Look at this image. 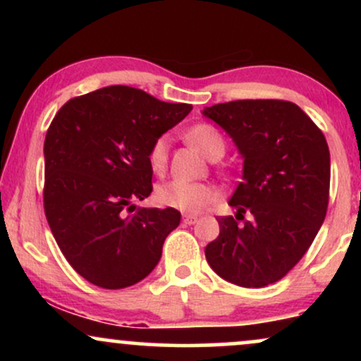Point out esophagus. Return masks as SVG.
Instances as JSON below:
<instances>
[{"label": "esophagus", "mask_w": 361, "mask_h": 361, "mask_svg": "<svg viewBox=\"0 0 361 361\" xmlns=\"http://www.w3.org/2000/svg\"><path fill=\"white\" fill-rule=\"evenodd\" d=\"M197 221H198L197 215H188V214L183 215V222L188 224V226H192V224H195Z\"/></svg>", "instance_id": "esophagus-1"}]
</instances>
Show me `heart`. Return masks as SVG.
I'll return each instance as SVG.
<instances>
[{"label": "heart", "instance_id": "1", "mask_svg": "<svg viewBox=\"0 0 361 361\" xmlns=\"http://www.w3.org/2000/svg\"><path fill=\"white\" fill-rule=\"evenodd\" d=\"M186 139L193 144L202 154L215 159L226 151V140L222 134L210 123H197L186 130ZM149 168L161 175L168 164V139L157 137L147 152ZM156 198L163 207L180 210L185 214H198L207 205L217 200V192L210 185L190 183V181L173 180L163 183L156 190Z\"/></svg>", "mask_w": 361, "mask_h": 361}]
</instances>
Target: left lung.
Wrapping results in <instances>:
<instances>
[{
	"mask_svg": "<svg viewBox=\"0 0 361 361\" xmlns=\"http://www.w3.org/2000/svg\"><path fill=\"white\" fill-rule=\"evenodd\" d=\"M205 117L233 137L244 157L243 181L207 244L212 270L231 283L259 288L283 279L305 255L329 204L331 159L324 134L295 103L235 100L207 106ZM250 212L252 217L244 219Z\"/></svg>",
	"mask_w": 361,
	"mask_h": 361,
	"instance_id": "8db88e82",
	"label": "left lung"
}]
</instances>
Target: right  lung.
Returning a JSON list of instances; mask_svg holds the SVG:
<instances>
[{"instance_id": "right-lung-1", "label": "right lung", "mask_w": 361, "mask_h": 361, "mask_svg": "<svg viewBox=\"0 0 361 361\" xmlns=\"http://www.w3.org/2000/svg\"><path fill=\"white\" fill-rule=\"evenodd\" d=\"M188 103L106 86L61 106L44 142V210L57 246L82 279L126 288L154 270L181 214L132 204L152 192L147 152Z\"/></svg>"}]
</instances>
